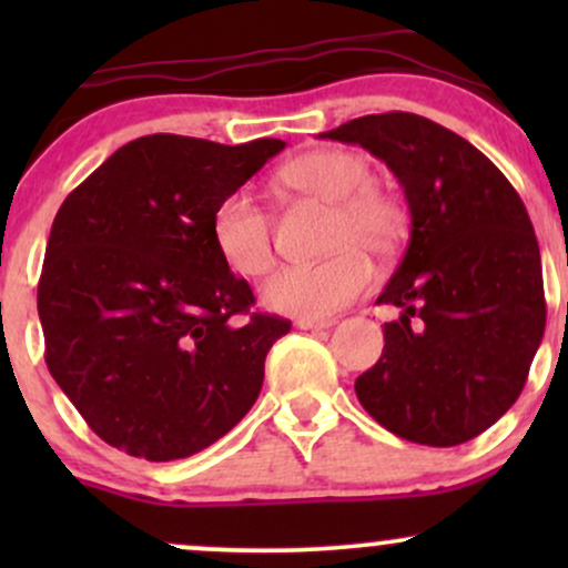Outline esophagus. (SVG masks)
<instances>
[{
    "label": "esophagus",
    "mask_w": 568,
    "mask_h": 568,
    "mask_svg": "<svg viewBox=\"0 0 568 568\" xmlns=\"http://www.w3.org/2000/svg\"><path fill=\"white\" fill-rule=\"evenodd\" d=\"M336 321H331V317H298L296 325L302 331H323V328H331Z\"/></svg>",
    "instance_id": "1"
}]
</instances>
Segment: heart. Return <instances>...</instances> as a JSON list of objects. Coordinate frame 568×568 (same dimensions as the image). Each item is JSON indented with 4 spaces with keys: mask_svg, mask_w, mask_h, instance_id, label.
Here are the masks:
<instances>
[{
    "mask_svg": "<svg viewBox=\"0 0 568 568\" xmlns=\"http://www.w3.org/2000/svg\"><path fill=\"white\" fill-rule=\"evenodd\" d=\"M293 189L334 202L328 245L331 256L277 270L262 285L270 310L296 317H331L368 288L371 270L363 247L376 256L393 253L406 234V207L397 194L374 184L363 154L349 149H321L285 165ZM211 240L221 262L240 277H258L275 262L272 221L247 189H232L213 205Z\"/></svg>",
    "mask_w": 568,
    "mask_h": 568,
    "instance_id": "obj_1",
    "label": "heart"
}]
</instances>
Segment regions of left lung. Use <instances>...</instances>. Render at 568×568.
Instances as JSON below:
<instances>
[{
  "mask_svg": "<svg viewBox=\"0 0 568 568\" xmlns=\"http://www.w3.org/2000/svg\"><path fill=\"white\" fill-rule=\"evenodd\" d=\"M323 139L387 162L406 192L410 237L376 304L384 349L355 379L363 408L422 446H459L518 400L545 334V285L534 226L510 181L484 152L410 112L368 114Z\"/></svg>",
  "mask_w": 568,
  "mask_h": 568,
  "instance_id": "1",
  "label": "left lung"
}]
</instances>
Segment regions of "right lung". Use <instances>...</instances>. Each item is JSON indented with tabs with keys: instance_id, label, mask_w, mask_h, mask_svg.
<instances>
[{
	"instance_id": "obj_1",
	"label": "right lung",
	"mask_w": 568,
	"mask_h": 568,
	"mask_svg": "<svg viewBox=\"0 0 568 568\" xmlns=\"http://www.w3.org/2000/svg\"><path fill=\"white\" fill-rule=\"evenodd\" d=\"M283 149L143 135L58 207L37 288L44 363L109 446L184 459L256 403L291 321L251 310V285L213 247L211 213Z\"/></svg>"
}]
</instances>
